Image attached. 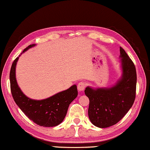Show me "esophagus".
Instances as JSON below:
<instances>
[{"label":"esophagus","instance_id":"obj_1","mask_svg":"<svg viewBox=\"0 0 150 150\" xmlns=\"http://www.w3.org/2000/svg\"><path fill=\"white\" fill-rule=\"evenodd\" d=\"M78 90L80 92L83 91L85 88V87H86V84H85L84 82H80L78 84Z\"/></svg>","mask_w":150,"mask_h":150}]
</instances>
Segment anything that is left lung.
Segmentation results:
<instances>
[{
  "label": "left lung",
  "instance_id": "8db88e82",
  "mask_svg": "<svg viewBox=\"0 0 150 150\" xmlns=\"http://www.w3.org/2000/svg\"><path fill=\"white\" fill-rule=\"evenodd\" d=\"M121 76L110 87L87 86L84 93L90 100L88 117L100 128L114 125L125 116L134 103L137 74L134 64L120 47Z\"/></svg>",
  "mask_w": 150,
  "mask_h": 150
}]
</instances>
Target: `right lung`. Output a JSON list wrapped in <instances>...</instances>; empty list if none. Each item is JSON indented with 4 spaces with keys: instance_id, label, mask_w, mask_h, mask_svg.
Segmentation results:
<instances>
[{
    "instance_id": "obj_1",
    "label": "right lung",
    "mask_w": 150,
    "mask_h": 150,
    "mask_svg": "<svg viewBox=\"0 0 150 150\" xmlns=\"http://www.w3.org/2000/svg\"><path fill=\"white\" fill-rule=\"evenodd\" d=\"M34 46L35 44L29 45L23 53ZM19 58L18 57L14 60L10 72L11 93L16 104L37 125L47 127L59 125L65 118L69 105L77 97L76 85L74 84L66 91L42 100L27 97L21 90L16 79V66Z\"/></svg>"
}]
</instances>
